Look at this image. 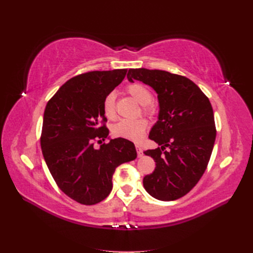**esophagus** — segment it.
<instances>
[{"label":"esophagus","mask_w":253,"mask_h":253,"mask_svg":"<svg viewBox=\"0 0 253 253\" xmlns=\"http://www.w3.org/2000/svg\"><path fill=\"white\" fill-rule=\"evenodd\" d=\"M136 147V150H137V155H138V157H141L143 155V152H142V149L139 147L138 144L135 145Z\"/></svg>","instance_id":"34e87169"}]
</instances>
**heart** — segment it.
Returning a JSON list of instances; mask_svg holds the SVG:
<instances>
[{
	"instance_id": "1",
	"label": "heart",
	"mask_w": 253,
	"mask_h": 253,
	"mask_svg": "<svg viewBox=\"0 0 253 253\" xmlns=\"http://www.w3.org/2000/svg\"><path fill=\"white\" fill-rule=\"evenodd\" d=\"M127 94L131 96L134 100L143 105L142 109L145 114L152 115L155 114L154 105L151 104L152 101V93L149 88L145 87L142 84L133 83L126 87ZM115 96L114 93L106 95L103 100V113L109 119L116 118V110H115ZM148 128V121L144 119H136V120H126L124 119L119 121L113 127V134L117 137H121L127 140L139 141L143 135L145 129Z\"/></svg>"
}]
</instances>
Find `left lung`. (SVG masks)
I'll use <instances>...</instances> for the list:
<instances>
[{"label": "left lung", "mask_w": 253, "mask_h": 253, "mask_svg": "<svg viewBox=\"0 0 253 253\" xmlns=\"http://www.w3.org/2000/svg\"><path fill=\"white\" fill-rule=\"evenodd\" d=\"M127 80L150 85L159 103L158 120L149 138L160 148L143 152L156 163L154 172L144 176L143 187L156 200H178L201 179L210 160L216 137L211 103L201 88L183 76L129 68Z\"/></svg>", "instance_id": "obj_1"}]
</instances>
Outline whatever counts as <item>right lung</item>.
<instances>
[{"label":"right lung","instance_id":"right-lung-1","mask_svg":"<svg viewBox=\"0 0 253 253\" xmlns=\"http://www.w3.org/2000/svg\"><path fill=\"white\" fill-rule=\"evenodd\" d=\"M126 72L121 68L76 76L45 108L41 134L44 160L61 191L82 205H95L108 197L116 168L137 157L134 143L127 139H110L99 149L93 142L109 136L105 125L100 126L106 122L103 100Z\"/></svg>","mask_w":253,"mask_h":253}]
</instances>
